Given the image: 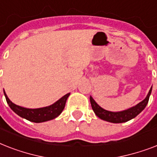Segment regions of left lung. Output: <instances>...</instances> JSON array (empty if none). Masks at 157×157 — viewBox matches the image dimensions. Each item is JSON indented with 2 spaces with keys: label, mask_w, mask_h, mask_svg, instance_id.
I'll list each match as a JSON object with an SVG mask.
<instances>
[{
  "label": "left lung",
  "mask_w": 157,
  "mask_h": 157,
  "mask_svg": "<svg viewBox=\"0 0 157 157\" xmlns=\"http://www.w3.org/2000/svg\"><path fill=\"white\" fill-rule=\"evenodd\" d=\"M151 89H152V86L150 89V90H149L146 98H144L142 102H140V103L134 106V107H130L129 109L124 110V111H121V112H110V111L103 109L98 103H96L95 101L94 100V98L90 96V100L91 107H92V109L96 114V116L99 117L100 119L103 120V121L112 122V123L126 122L129 120L136 117L146 107L147 104L148 103L149 97L151 95Z\"/></svg>",
  "instance_id": "obj_1"
}]
</instances>
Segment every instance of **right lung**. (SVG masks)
<instances>
[{
  "mask_svg": "<svg viewBox=\"0 0 157 157\" xmlns=\"http://www.w3.org/2000/svg\"><path fill=\"white\" fill-rule=\"evenodd\" d=\"M4 94L6 96V102L9 104L10 107L15 112L16 114L24 119L28 120L29 121L40 123V122L48 121L54 119L61 114V112L64 109L67 99L70 95V93L63 96L61 98H59L57 102H55L50 106L40 107V108H35V109L26 108V107H20V106L14 104L9 99L5 90H4Z\"/></svg>",
  "mask_w": 157,
  "mask_h": 157,
  "instance_id": "add662e5",
  "label": "right lung"
}]
</instances>
